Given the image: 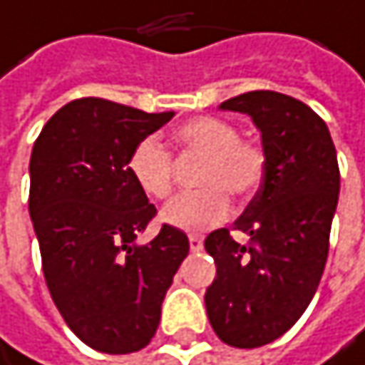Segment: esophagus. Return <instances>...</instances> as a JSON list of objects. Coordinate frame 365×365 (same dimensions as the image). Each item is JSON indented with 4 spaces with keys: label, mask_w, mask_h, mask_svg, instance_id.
I'll return each instance as SVG.
<instances>
[{
    "label": "esophagus",
    "mask_w": 365,
    "mask_h": 365,
    "mask_svg": "<svg viewBox=\"0 0 365 365\" xmlns=\"http://www.w3.org/2000/svg\"><path fill=\"white\" fill-rule=\"evenodd\" d=\"M188 242H190V250L192 252H201L203 250V237L201 235H190Z\"/></svg>",
    "instance_id": "obj_1"
}]
</instances>
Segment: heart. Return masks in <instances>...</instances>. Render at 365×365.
Instances as JSON below:
<instances>
[{
    "label": "heart",
    "mask_w": 365,
    "mask_h": 365,
    "mask_svg": "<svg viewBox=\"0 0 365 365\" xmlns=\"http://www.w3.org/2000/svg\"><path fill=\"white\" fill-rule=\"evenodd\" d=\"M175 143L205 158L197 192L175 197L160 214L162 222L188 233H201L222 222L231 212L229 193L250 197L265 177V153L259 145L240 138V130L220 117H195L173 132ZM128 173L134 184L151 199H166L173 188V162L168 151L147 136L136 143L128 158Z\"/></svg>",
    "instance_id": "1"
}]
</instances>
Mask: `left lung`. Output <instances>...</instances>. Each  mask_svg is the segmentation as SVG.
Returning a JSON list of instances; mask_svg holds the SVG:
<instances>
[{
  "label": "left lung",
  "instance_id": "1",
  "mask_svg": "<svg viewBox=\"0 0 365 365\" xmlns=\"http://www.w3.org/2000/svg\"><path fill=\"white\" fill-rule=\"evenodd\" d=\"M246 113L261 132L265 177L229 229L207 235L216 280L205 308L216 336L237 349H257L287 334L321 282L340 195L336 147L325 121L304 102L278 91H248L220 104Z\"/></svg>",
  "mask_w": 365,
  "mask_h": 365
}]
</instances>
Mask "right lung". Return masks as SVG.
Wrapping results in <instances>:
<instances>
[{"label": "right lung", "mask_w": 365, "mask_h": 365, "mask_svg": "<svg viewBox=\"0 0 365 365\" xmlns=\"http://www.w3.org/2000/svg\"><path fill=\"white\" fill-rule=\"evenodd\" d=\"M173 115L81 98L44 123L31 149L29 216L48 293L68 327L100 353L149 344L190 250L186 233L168 225L149 244L136 242L155 207L132 181L128 158Z\"/></svg>", "instance_id": "add662e5"}]
</instances>
